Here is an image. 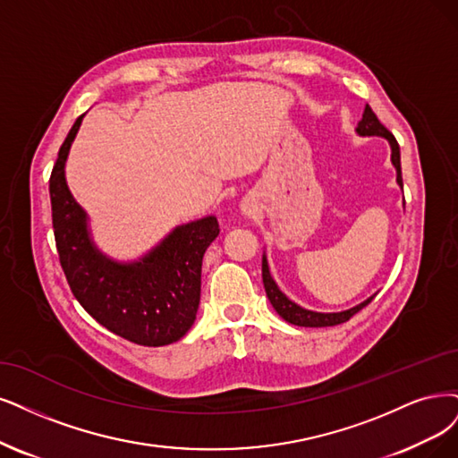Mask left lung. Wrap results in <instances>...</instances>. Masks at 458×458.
Returning <instances> with one entry per match:
<instances>
[{"label": "left lung", "instance_id": "left-lung-1", "mask_svg": "<svg viewBox=\"0 0 458 458\" xmlns=\"http://www.w3.org/2000/svg\"><path fill=\"white\" fill-rule=\"evenodd\" d=\"M357 131L360 135H383L385 140H388V143H391V148H393L391 160H393V164L396 167V174H398L396 181H398L400 186H403V182H402V165H400V145H398L394 135L379 123L377 114L371 111L369 106H366V109H364L362 121L359 123ZM262 281H264V289H266L267 300L272 301L274 310L286 320V323L296 325V327H311V328H315V327H335V325H342V323H345V320H349L354 313H359L362 308H366L371 300H374V296H371L366 301L359 303L357 308H351V310L342 311V313H315V311H310V310H303V308L296 306L294 301H291L289 298H286L279 291V286L276 284L272 276H269L266 257L262 259Z\"/></svg>", "mask_w": 458, "mask_h": 458}]
</instances>
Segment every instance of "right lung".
<instances>
[{"instance_id":"add662e5","label":"right lung","mask_w":458,"mask_h":458,"mask_svg":"<svg viewBox=\"0 0 458 458\" xmlns=\"http://www.w3.org/2000/svg\"><path fill=\"white\" fill-rule=\"evenodd\" d=\"M82 116L62 143L48 181L55 240L67 284L84 311L113 334L138 345H169L194 325L203 252L218 235V223L206 216L179 226L133 264H118L101 255L89 238L87 215L64 175Z\"/></svg>"}]
</instances>
